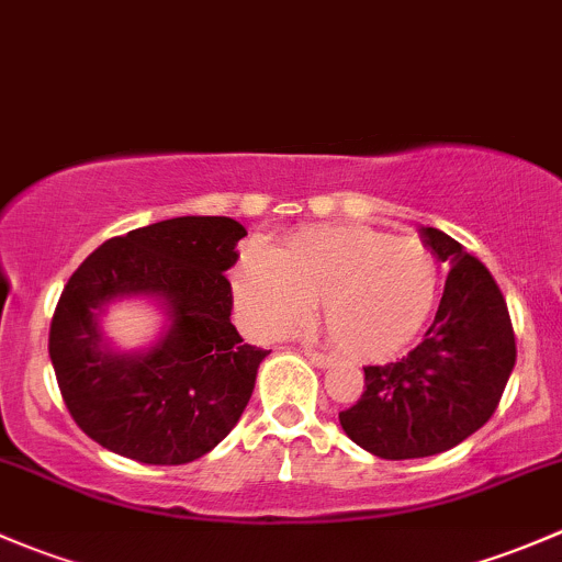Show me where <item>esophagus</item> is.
I'll use <instances>...</instances> for the list:
<instances>
[{"label": "esophagus", "instance_id": "1", "mask_svg": "<svg viewBox=\"0 0 562 562\" xmlns=\"http://www.w3.org/2000/svg\"><path fill=\"white\" fill-rule=\"evenodd\" d=\"M305 357H308L316 368H327L329 362H333V357L324 355V351H314V349H305Z\"/></svg>", "mask_w": 562, "mask_h": 562}]
</instances>
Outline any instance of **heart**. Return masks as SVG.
Instances as JSON below:
<instances>
[{"label": "heart", "mask_w": 562, "mask_h": 562, "mask_svg": "<svg viewBox=\"0 0 562 562\" xmlns=\"http://www.w3.org/2000/svg\"><path fill=\"white\" fill-rule=\"evenodd\" d=\"M243 319L259 335L303 324L322 303L324 324L344 351L384 357L406 346L436 305L441 262L419 238L370 227H314L281 251L251 246L235 268Z\"/></svg>", "instance_id": "obj_1"}]
</instances>
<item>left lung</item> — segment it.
I'll return each mask as SVG.
<instances>
[{
    "mask_svg": "<svg viewBox=\"0 0 562 562\" xmlns=\"http://www.w3.org/2000/svg\"><path fill=\"white\" fill-rule=\"evenodd\" d=\"M449 265L443 297L422 344L403 360L366 368V392L338 419L381 460L441 454L484 427L517 362L512 316L490 270L454 238L422 227Z\"/></svg>",
    "mask_w": 562,
    "mask_h": 562,
    "instance_id": "obj_1",
    "label": "left lung"
}]
</instances>
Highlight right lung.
<instances>
[{"mask_svg": "<svg viewBox=\"0 0 562 562\" xmlns=\"http://www.w3.org/2000/svg\"><path fill=\"white\" fill-rule=\"evenodd\" d=\"M246 227L227 216H178L110 238L69 276L48 351L75 425L110 452L146 465H183L238 425L268 351L229 322ZM160 303L168 324L143 352H119L101 333L106 305Z\"/></svg>", "mask_w": 562, "mask_h": 562, "instance_id": "1", "label": "right lung"}]
</instances>
